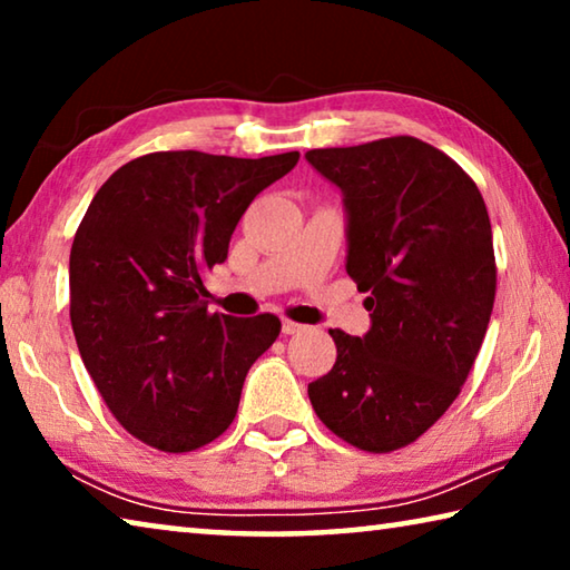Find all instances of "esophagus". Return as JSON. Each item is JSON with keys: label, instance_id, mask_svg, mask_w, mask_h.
Instances as JSON below:
<instances>
[{"label": "esophagus", "instance_id": "obj_1", "mask_svg": "<svg viewBox=\"0 0 570 570\" xmlns=\"http://www.w3.org/2000/svg\"><path fill=\"white\" fill-rule=\"evenodd\" d=\"M306 326L304 324H298V322H292V320H284L282 322V332L284 334H298V332H304Z\"/></svg>", "mask_w": 570, "mask_h": 570}]
</instances>
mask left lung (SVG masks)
<instances>
[{
	"label": "left lung",
	"mask_w": 570,
	"mask_h": 570,
	"mask_svg": "<svg viewBox=\"0 0 570 570\" xmlns=\"http://www.w3.org/2000/svg\"><path fill=\"white\" fill-rule=\"evenodd\" d=\"M306 160L344 193L346 274L372 312L364 336L330 330L336 362L308 400L354 448H407L458 400L485 340L498 284L485 200L455 160L412 135Z\"/></svg>",
	"instance_id": "1"
}]
</instances>
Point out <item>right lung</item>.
Masks as SVG:
<instances>
[{"label": "right lung", "instance_id": "add662e5", "mask_svg": "<svg viewBox=\"0 0 570 570\" xmlns=\"http://www.w3.org/2000/svg\"><path fill=\"white\" fill-rule=\"evenodd\" d=\"M296 160L160 150L95 193L70 250V322L95 387L135 440L178 455L234 422L282 322L210 314L204 276L228 256L250 200Z\"/></svg>", "mask_w": 570, "mask_h": 570}]
</instances>
